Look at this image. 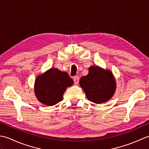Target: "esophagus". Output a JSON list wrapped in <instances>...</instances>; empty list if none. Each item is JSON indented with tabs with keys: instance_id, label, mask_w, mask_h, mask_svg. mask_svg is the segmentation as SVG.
<instances>
[{
	"instance_id": "esophagus-1",
	"label": "esophagus",
	"mask_w": 149,
	"mask_h": 149,
	"mask_svg": "<svg viewBox=\"0 0 149 149\" xmlns=\"http://www.w3.org/2000/svg\"><path fill=\"white\" fill-rule=\"evenodd\" d=\"M79 78L78 76H75L74 77V81L75 84H77L79 83Z\"/></svg>"
}]
</instances>
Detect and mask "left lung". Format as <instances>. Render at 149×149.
<instances>
[{
  "label": "left lung",
  "mask_w": 149,
  "mask_h": 149,
  "mask_svg": "<svg viewBox=\"0 0 149 149\" xmlns=\"http://www.w3.org/2000/svg\"><path fill=\"white\" fill-rule=\"evenodd\" d=\"M88 70V74L82 77L79 81L88 99L95 104L108 101L116 90V81L112 72L98 66H91Z\"/></svg>",
  "instance_id": "left-lung-1"
}]
</instances>
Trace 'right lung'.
<instances>
[{
    "mask_svg": "<svg viewBox=\"0 0 149 149\" xmlns=\"http://www.w3.org/2000/svg\"><path fill=\"white\" fill-rule=\"evenodd\" d=\"M73 83L67 73L52 68L36 77L34 93L41 103L52 106L63 100L66 89Z\"/></svg>",
    "mask_w": 149,
    "mask_h": 149,
    "instance_id": "obj_1",
    "label": "right lung"
}]
</instances>
